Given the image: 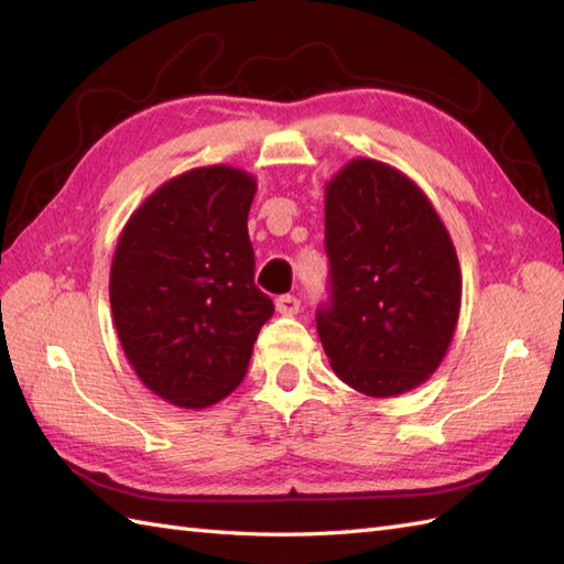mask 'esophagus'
<instances>
[{
	"label": "esophagus",
	"mask_w": 564,
	"mask_h": 564,
	"mask_svg": "<svg viewBox=\"0 0 564 564\" xmlns=\"http://www.w3.org/2000/svg\"><path fill=\"white\" fill-rule=\"evenodd\" d=\"M276 312L283 316H293L300 312V300L295 295H281L276 297Z\"/></svg>",
	"instance_id": "esophagus-1"
}]
</instances>
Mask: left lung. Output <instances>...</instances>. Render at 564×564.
Listing matches in <instances>:
<instances>
[{
    "label": "left lung",
    "mask_w": 564,
    "mask_h": 564,
    "mask_svg": "<svg viewBox=\"0 0 564 564\" xmlns=\"http://www.w3.org/2000/svg\"><path fill=\"white\" fill-rule=\"evenodd\" d=\"M330 297L316 334L336 377L369 398L422 386L451 348L462 302L455 245L405 173L352 159L326 183Z\"/></svg>",
    "instance_id": "obj_1"
}]
</instances>
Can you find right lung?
I'll use <instances>...</instances> for the list:
<instances>
[{"label": "right lung", "mask_w": 564, "mask_h": 564, "mask_svg": "<svg viewBox=\"0 0 564 564\" xmlns=\"http://www.w3.org/2000/svg\"><path fill=\"white\" fill-rule=\"evenodd\" d=\"M248 171L199 166L162 183L123 226L109 302L126 359L154 395L205 410L245 379L273 302L254 285Z\"/></svg>", "instance_id": "obj_1"}]
</instances>
